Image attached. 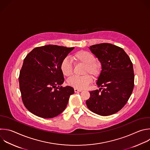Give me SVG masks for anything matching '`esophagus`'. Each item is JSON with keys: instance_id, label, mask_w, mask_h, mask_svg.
<instances>
[{"instance_id": "esophagus-1", "label": "esophagus", "mask_w": 150, "mask_h": 150, "mask_svg": "<svg viewBox=\"0 0 150 150\" xmlns=\"http://www.w3.org/2000/svg\"><path fill=\"white\" fill-rule=\"evenodd\" d=\"M74 91H75V92H81L82 90L79 89H78V88H75Z\"/></svg>"}]
</instances>
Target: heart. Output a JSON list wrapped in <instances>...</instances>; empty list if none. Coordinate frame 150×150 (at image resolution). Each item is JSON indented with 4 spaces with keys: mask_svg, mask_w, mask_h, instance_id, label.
Here are the masks:
<instances>
[{
    "mask_svg": "<svg viewBox=\"0 0 150 150\" xmlns=\"http://www.w3.org/2000/svg\"><path fill=\"white\" fill-rule=\"evenodd\" d=\"M72 58L76 64L81 63L85 65L84 74L90 73L95 77H98L100 75L102 70L101 64L95 60V57L92 53L86 51H80L75 53ZM60 69L64 76H70L72 74V64L68 58H65L62 61ZM92 81V77L89 75L73 76L67 81L69 85L80 89L86 88Z\"/></svg>",
    "mask_w": 150,
    "mask_h": 150,
    "instance_id": "heart-1",
    "label": "heart"
}]
</instances>
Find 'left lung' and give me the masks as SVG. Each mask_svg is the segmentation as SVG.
I'll return each mask as SVG.
<instances>
[{
  "mask_svg": "<svg viewBox=\"0 0 150 150\" xmlns=\"http://www.w3.org/2000/svg\"><path fill=\"white\" fill-rule=\"evenodd\" d=\"M89 49L100 62L102 70L96 82L101 88L89 92L87 107L101 116L114 114L124 107L133 91L132 63L122 48L111 43L93 45Z\"/></svg>",
  "mask_w": 150,
  "mask_h": 150,
  "instance_id": "obj_1",
  "label": "left lung"
}]
</instances>
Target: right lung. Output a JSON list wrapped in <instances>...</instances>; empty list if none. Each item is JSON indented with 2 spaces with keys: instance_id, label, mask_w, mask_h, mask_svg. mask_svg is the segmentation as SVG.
Listing matches in <instances>:
<instances>
[{
  "instance_id": "1",
  "label": "right lung",
  "mask_w": 150,
  "mask_h": 150,
  "mask_svg": "<svg viewBox=\"0 0 150 150\" xmlns=\"http://www.w3.org/2000/svg\"><path fill=\"white\" fill-rule=\"evenodd\" d=\"M74 47L48 45L34 48L25 58L19 78L22 101L34 115L51 118L66 108L72 87L64 82L62 61Z\"/></svg>"
}]
</instances>
